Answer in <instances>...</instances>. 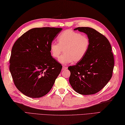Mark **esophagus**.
Listing matches in <instances>:
<instances>
[{
  "label": "esophagus",
  "instance_id": "34e87169",
  "mask_svg": "<svg viewBox=\"0 0 125 125\" xmlns=\"http://www.w3.org/2000/svg\"><path fill=\"white\" fill-rule=\"evenodd\" d=\"M67 69V67H66L65 66H62V70H65V69Z\"/></svg>",
  "mask_w": 125,
  "mask_h": 125
}]
</instances>
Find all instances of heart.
I'll return each mask as SVG.
<instances>
[{
  "label": "heart",
  "mask_w": 125,
  "mask_h": 125,
  "mask_svg": "<svg viewBox=\"0 0 125 125\" xmlns=\"http://www.w3.org/2000/svg\"><path fill=\"white\" fill-rule=\"evenodd\" d=\"M58 43L52 42L50 44L51 56L57 59L63 49L64 53L59 58L62 64L73 62H78L84 58L90 47V41L86 35L73 31L66 30L57 37Z\"/></svg>",
  "instance_id": "b5f03b06"
}]
</instances>
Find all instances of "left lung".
Listing matches in <instances>:
<instances>
[{"mask_svg": "<svg viewBox=\"0 0 125 125\" xmlns=\"http://www.w3.org/2000/svg\"><path fill=\"white\" fill-rule=\"evenodd\" d=\"M74 30L86 34L90 45L84 58L76 65L68 67L69 83L79 94H95L112 77L115 62L111 44L104 35L92 28L78 27Z\"/></svg>", "mask_w": 125, "mask_h": 125, "instance_id": "1", "label": "left lung"}]
</instances>
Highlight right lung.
<instances>
[{
  "label": "right lung",
  "mask_w": 125,
  "mask_h": 125,
  "mask_svg": "<svg viewBox=\"0 0 125 125\" xmlns=\"http://www.w3.org/2000/svg\"><path fill=\"white\" fill-rule=\"evenodd\" d=\"M62 30L49 27L32 29L14 43L10 71L15 85L24 95L41 98L52 87L62 66L51 56L49 47Z\"/></svg>",
  "instance_id": "1"
}]
</instances>
